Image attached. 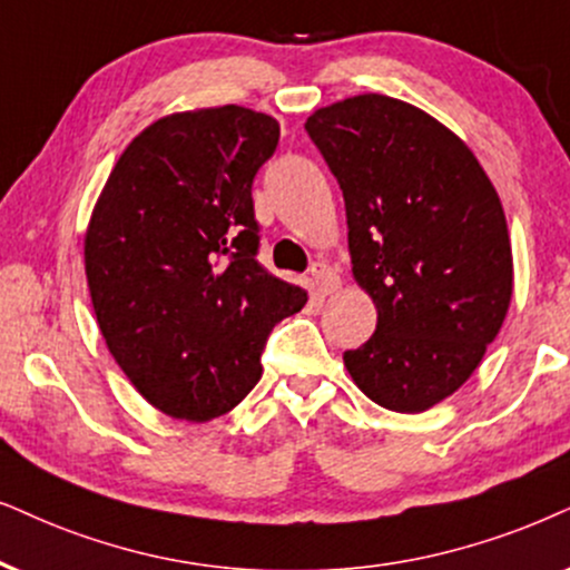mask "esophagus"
I'll use <instances>...</instances> for the list:
<instances>
[{"mask_svg":"<svg viewBox=\"0 0 570 570\" xmlns=\"http://www.w3.org/2000/svg\"><path fill=\"white\" fill-rule=\"evenodd\" d=\"M309 281H313V289L321 294V297H328V294H336L338 286H342V278L338 273L331 268L328 263H313L309 268Z\"/></svg>","mask_w":570,"mask_h":570,"instance_id":"1","label":"esophagus"}]
</instances>
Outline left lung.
<instances>
[{
	"mask_svg": "<svg viewBox=\"0 0 570 570\" xmlns=\"http://www.w3.org/2000/svg\"><path fill=\"white\" fill-rule=\"evenodd\" d=\"M305 128L344 194L352 276L379 313L344 365L376 405L423 413L471 379L508 315L502 202L465 141L402 99L357 94Z\"/></svg>",
	"mask_w": 570,
	"mask_h": 570,
	"instance_id": "1",
	"label": "left lung"
}]
</instances>
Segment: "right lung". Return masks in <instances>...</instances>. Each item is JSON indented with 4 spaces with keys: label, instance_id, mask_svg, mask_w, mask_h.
<instances>
[{
    "label": "right lung",
    "instance_id": "add662e5",
    "mask_svg": "<svg viewBox=\"0 0 570 570\" xmlns=\"http://www.w3.org/2000/svg\"><path fill=\"white\" fill-rule=\"evenodd\" d=\"M271 115L239 105L173 112L115 163L83 239L107 350L149 405L210 421L252 392L271 328L302 286L257 263L252 181L276 153Z\"/></svg>",
    "mask_w": 570,
    "mask_h": 570
}]
</instances>
